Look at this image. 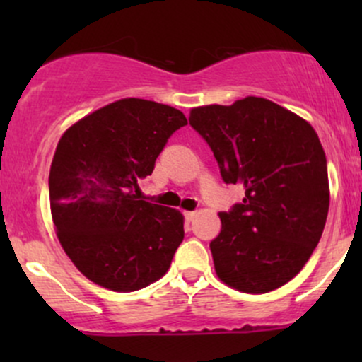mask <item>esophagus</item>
<instances>
[{
	"label": "esophagus",
	"instance_id": "34e87169",
	"mask_svg": "<svg viewBox=\"0 0 362 362\" xmlns=\"http://www.w3.org/2000/svg\"><path fill=\"white\" fill-rule=\"evenodd\" d=\"M184 216H185V219H187V221L190 223V221H194V218H195V216H197V214H195L194 211H185Z\"/></svg>",
	"mask_w": 362,
	"mask_h": 362
}]
</instances>
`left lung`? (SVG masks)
<instances>
[{
  "label": "left lung",
  "mask_w": 362,
  "mask_h": 362,
  "mask_svg": "<svg viewBox=\"0 0 362 362\" xmlns=\"http://www.w3.org/2000/svg\"><path fill=\"white\" fill-rule=\"evenodd\" d=\"M192 126L213 149L226 184L245 195L219 213L221 231L211 242L224 284L264 294L293 279L325 228L330 187L318 134L305 119L267 98L190 110Z\"/></svg>",
  "instance_id": "left-lung-1"
}]
</instances>
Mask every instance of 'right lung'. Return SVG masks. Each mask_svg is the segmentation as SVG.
Wrapping results in <instances>:
<instances>
[{
    "label": "right lung",
    "mask_w": 362,
    "mask_h": 362,
    "mask_svg": "<svg viewBox=\"0 0 362 362\" xmlns=\"http://www.w3.org/2000/svg\"><path fill=\"white\" fill-rule=\"evenodd\" d=\"M187 119L143 98H122L64 131L49 173L56 235L91 282L131 293L170 269L184 240V216L139 199L167 141Z\"/></svg>",
    "instance_id": "1"
}]
</instances>
